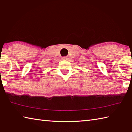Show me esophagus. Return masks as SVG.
<instances>
[{"instance_id": "34e87169", "label": "esophagus", "mask_w": 132, "mask_h": 132, "mask_svg": "<svg viewBox=\"0 0 132 132\" xmlns=\"http://www.w3.org/2000/svg\"><path fill=\"white\" fill-rule=\"evenodd\" d=\"M68 59V57H67V56L62 57V59Z\"/></svg>"}]
</instances>
